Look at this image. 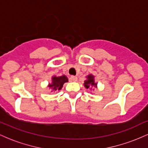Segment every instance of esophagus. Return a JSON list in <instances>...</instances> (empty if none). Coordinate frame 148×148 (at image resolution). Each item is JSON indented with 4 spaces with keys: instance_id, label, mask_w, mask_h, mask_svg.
<instances>
[{
    "instance_id": "obj_1",
    "label": "esophagus",
    "mask_w": 148,
    "mask_h": 148,
    "mask_svg": "<svg viewBox=\"0 0 148 148\" xmlns=\"http://www.w3.org/2000/svg\"><path fill=\"white\" fill-rule=\"evenodd\" d=\"M70 81H77V77H76V76H71Z\"/></svg>"
}]
</instances>
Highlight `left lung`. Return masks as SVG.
I'll list each match as a JSON object with an SVG mask.
<instances>
[{"instance_id": "obj_1", "label": "left lung", "mask_w": 148, "mask_h": 148, "mask_svg": "<svg viewBox=\"0 0 148 148\" xmlns=\"http://www.w3.org/2000/svg\"><path fill=\"white\" fill-rule=\"evenodd\" d=\"M88 79L85 81L84 86L86 88H90L91 86H96V84L95 83L94 81V76L92 75L88 76Z\"/></svg>"}]
</instances>
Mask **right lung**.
<instances>
[{"label": "right lung", "instance_id": "right-lung-1", "mask_svg": "<svg viewBox=\"0 0 148 148\" xmlns=\"http://www.w3.org/2000/svg\"><path fill=\"white\" fill-rule=\"evenodd\" d=\"M68 81V79L65 76H61L59 77L57 76H53L52 84H49V88L52 90H60L62 88V86L64 83Z\"/></svg>", "mask_w": 148, "mask_h": 148}]
</instances>
